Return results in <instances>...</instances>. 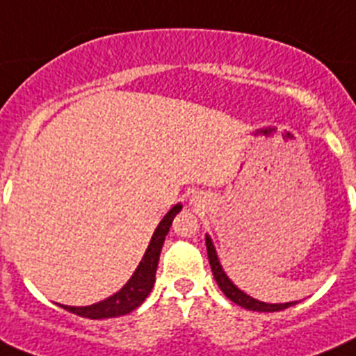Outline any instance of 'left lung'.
<instances>
[{
  "instance_id": "obj_1",
  "label": "left lung",
  "mask_w": 356,
  "mask_h": 356,
  "mask_svg": "<svg viewBox=\"0 0 356 356\" xmlns=\"http://www.w3.org/2000/svg\"><path fill=\"white\" fill-rule=\"evenodd\" d=\"M206 246H207V257H209V264H211V270H213L214 275V280H216L218 287L222 289V293L229 298L230 302L238 303V305L245 307L248 310H257V312H278V310H284L287 307H293L296 305V302H289V303H264V302H259V300H254L252 296L243 293L241 289L234 286L230 278L227 277L225 271H223L222 264L218 261V255H216V250H214L213 241H211L209 236H206Z\"/></svg>"
}]
</instances>
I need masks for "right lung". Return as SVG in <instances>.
I'll return each mask as SVG.
<instances>
[{"mask_svg": "<svg viewBox=\"0 0 356 356\" xmlns=\"http://www.w3.org/2000/svg\"><path fill=\"white\" fill-rule=\"evenodd\" d=\"M181 204L172 207L168 213L165 214L159 225L156 227L152 239H150L147 252L143 254V259L140 261L138 268L133 273V277L127 280L126 286L122 289L115 293L113 296L102 300V302L94 303L88 307H67L60 305L62 309L69 310V312L81 316V318L88 319H106V318H117V316H124L134 310L136 307L142 305L145 302V298L154 287L156 282V270H158L159 254H161L163 243H165V236L170 230L172 222H174L175 214L181 211Z\"/></svg>", "mask_w": 356, "mask_h": 356, "instance_id": "obj_1", "label": "right lung"}]
</instances>
